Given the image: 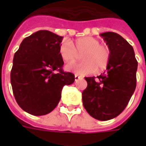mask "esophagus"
Instances as JSON below:
<instances>
[{
    "instance_id": "34e87169",
    "label": "esophagus",
    "mask_w": 146,
    "mask_h": 146,
    "mask_svg": "<svg viewBox=\"0 0 146 146\" xmlns=\"http://www.w3.org/2000/svg\"><path fill=\"white\" fill-rule=\"evenodd\" d=\"M79 79H80V76H79L78 75H76H76H75V81H77Z\"/></svg>"
}]
</instances>
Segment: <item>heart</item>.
<instances>
[{
    "mask_svg": "<svg viewBox=\"0 0 146 146\" xmlns=\"http://www.w3.org/2000/svg\"><path fill=\"white\" fill-rule=\"evenodd\" d=\"M83 53L84 54H82ZM82 55L84 62L70 63L66 70L79 75H88L107 67L110 58V49L106 45L99 44V40L92 36H84L76 40L74 43L66 40L61 44L59 54L66 62H73Z\"/></svg>",
    "mask_w": 146,
    "mask_h": 146,
    "instance_id": "b5f03b06",
    "label": "heart"
}]
</instances>
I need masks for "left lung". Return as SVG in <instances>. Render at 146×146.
Masks as SVG:
<instances>
[{
	"mask_svg": "<svg viewBox=\"0 0 146 146\" xmlns=\"http://www.w3.org/2000/svg\"><path fill=\"white\" fill-rule=\"evenodd\" d=\"M110 51L106 71L85 77L88 87L82 93L84 107L95 119L109 120L122 113L136 88L138 62L132 46L113 32L101 33Z\"/></svg>",
	"mask_w": 146,
	"mask_h": 146,
	"instance_id": "1",
	"label": "left lung"
}]
</instances>
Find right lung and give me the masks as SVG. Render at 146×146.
Instances as JSON below:
<instances>
[{"instance_id":"right-lung-1","label":"right lung","mask_w":146,"mask_h":146,"mask_svg":"<svg viewBox=\"0 0 146 146\" xmlns=\"http://www.w3.org/2000/svg\"><path fill=\"white\" fill-rule=\"evenodd\" d=\"M62 36L39 30L24 39L15 53L11 84L15 98L24 111L33 116L51 113L60 101L65 85L75 76L62 70L59 54Z\"/></svg>"}]
</instances>
